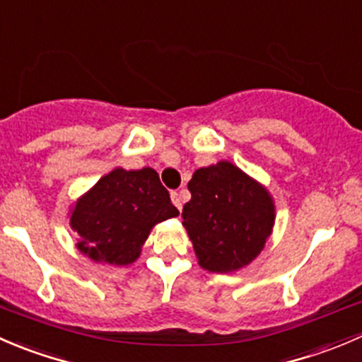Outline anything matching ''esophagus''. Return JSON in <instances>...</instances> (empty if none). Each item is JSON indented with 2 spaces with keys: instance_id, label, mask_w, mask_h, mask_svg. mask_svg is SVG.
Masks as SVG:
<instances>
[{
  "instance_id": "esophagus-1",
  "label": "esophagus",
  "mask_w": 362,
  "mask_h": 362,
  "mask_svg": "<svg viewBox=\"0 0 362 362\" xmlns=\"http://www.w3.org/2000/svg\"><path fill=\"white\" fill-rule=\"evenodd\" d=\"M170 199H173V204L174 206L177 207V209L181 211V207H182V199H181V195L177 192H173L170 193Z\"/></svg>"
}]
</instances>
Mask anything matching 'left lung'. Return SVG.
<instances>
[{"label": "left lung", "mask_w": 362, "mask_h": 362, "mask_svg": "<svg viewBox=\"0 0 362 362\" xmlns=\"http://www.w3.org/2000/svg\"><path fill=\"white\" fill-rule=\"evenodd\" d=\"M188 189L192 199L181 216L200 266L211 273L248 266L273 230L274 204L266 188L220 162L195 170Z\"/></svg>", "instance_id": "1"}]
</instances>
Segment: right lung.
Wrapping results in <instances>:
<instances>
[{"mask_svg":"<svg viewBox=\"0 0 362 362\" xmlns=\"http://www.w3.org/2000/svg\"><path fill=\"white\" fill-rule=\"evenodd\" d=\"M177 214L155 170L114 169L77 200L70 223L84 255L127 266L141 255L153 225Z\"/></svg>","mask_w":362,"mask_h":362,"instance_id":"obj_1","label":"right lung"}]
</instances>
